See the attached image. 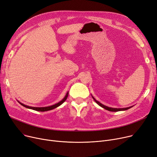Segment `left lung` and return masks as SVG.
<instances>
[{
    "label": "left lung",
    "mask_w": 157,
    "mask_h": 157,
    "mask_svg": "<svg viewBox=\"0 0 157 157\" xmlns=\"http://www.w3.org/2000/svg\"><path fill=\"white\" fill-rule=\"evenodd\" d=\"M92 98H94V100L96 102V103H97V104H98L100 106H101L102 108H103L104 109H106V110H108V111H109L116 112V111H125V110H127V109L131 108L132 107H133V106H131V107H128V108H109V107L104 105H103L102 104H101V102H99L98 101H97V100H95V98L93 96H92Z\"/></svg>",
    "instance_id": "obj_1"
}]
</instances>
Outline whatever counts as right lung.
I'll return each mask as SVG.
<instances>
[{"instance_id": "right-lung-1", "label": "right lung", "mask_w": 157, "mask_h": 157, "mask_svg": "<svg viewBox=\"0 0 157 157\" xmlns=\"http://www.w3.org/2000/svg\"><path fill=\"white\" fill-rule=\"evenodd\" d=\"M68 94H69V92L67 93V94L65 95V97L63 98V99L60 101L59 102H58L54 105H50V106H48V107H42V108H37V107H31V106H29V105H25L21 102H20L18 101V102L23 106H24L25 108H29V109H33V110H35V111H49V110H52V109H53L56 108H57V107H59V105H60L62 104H63L65 101L66 99H67V98L68 97Z\"/></svg>"}]
</instances>
